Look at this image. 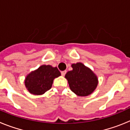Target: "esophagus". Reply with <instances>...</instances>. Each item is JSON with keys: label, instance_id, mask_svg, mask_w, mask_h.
<instances>
[{"label": "esophagus", "instance_id": "obj_1", "mask_svg": "<svg viewBox=\"0 0 130 130\" xmlns=\"http://www.w3.org/2000/svg\"><path fill=\"white\" fill-rule=\"evenodd\" d=\"M66 73V70H65V71H62V72H61V74H62V76H64Z\"/></svg>", "mask_w": 130, "mask_h": 130}]
</instances>
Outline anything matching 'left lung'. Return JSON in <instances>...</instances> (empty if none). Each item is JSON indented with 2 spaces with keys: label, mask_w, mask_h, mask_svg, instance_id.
Segmentation results:
<instances>
[{
  "label": "left lung",
  "mask_w": 130,
  "mask_h": 130,
  "mask_svg": "<svg viewBox=\"0 0 130 130\" xmlns=\"http://www.w3.org/2000/svg\"><path fill=\"white\" fill-rule=\"evenodd\" d=\"M73 70L65 75L71 90L79 96H87L94 91L98 79L91 69L83 63L72 64Z\"/></svg>",
  "instance_id": "left-lung-1"
}]
</instances>
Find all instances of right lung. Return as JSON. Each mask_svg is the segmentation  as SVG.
Returning <instances> with one entry per match:
<instances>
[{"mask_svg": "<svg viewBox=\"0 0 130 130\" xmlns=\"http://www.w3.org/2000/svg\"><path fill=\"white\" fill-rule=\"evenodd\" d=\"M60 75V72L57 67H53L51 65H42L26 75L25 85L32 94L42 95L51 89L54 79Z\"/></svg>", "mask_w": 130, "mask_h": 130, "instance_id": "add662e5", "label": "right lung"}]
</instances>
